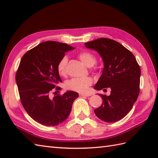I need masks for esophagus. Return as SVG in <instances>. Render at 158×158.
<instances>
[{"label": "esophagus", "mask_w": 158, "mask_h": 158, "mask_svg": "<svg viewBox=\"0 0 158 158\" xmlns=\"http://www.w3.org/2000/svg\"><path fill=\"white\" fill-rule=\"evenodd\" d=\"M91 95L89 94H79V96H81V97H83V96H86V97H88V96H90Z\"/></svg>", "instance_id": "1"}]
</instances>
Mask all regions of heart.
<instances>
[{"label": "heart", "mask_w": 158, "mask_h": 158, "mask_svg": "<svg viewBox=\"0 0 158 158\" xmlns=\"http://www.w3.org/2000/svg\"><path fill=\"white\" fill-rule=\"evenodd\" d=\"M78 57L84 64L88 67L94 66L96 62V57L93 53L89 51H82L78 53ZM67 64H68V58L67 56H62L57 64V70L60 75L65 77L67 75ZM96 66H94L93 70L96 71ZM92 79L89 77H81V78H73L67 81L66 83V88L72 91L77 92L84 93L88 89L89 86L92 85Z\"/></svg>", "instance_id": "heart-1"}]
</instances>
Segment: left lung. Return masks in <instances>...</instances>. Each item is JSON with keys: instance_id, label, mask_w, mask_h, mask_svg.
Here are the masks:
<instances>
[{"instance_id": "obj_1", "label": "left lung", "mask_w": 158, "mask_h": 158, "mask_svg": "<svg viewBox=\"0 0 158 158\" xmlns=\"http://www.w3.org/2000/svg\"><path fill=\"white\" fill-rule=\"evenodd\" d=\"M85 45L100 53L105 65L94 88L111 89L109 96L99 94L103 101L102 105L94 110L96 115L106 122L122 119L132 109L139 94V64L132 52L113 39L99 38Z\"/></svg>"}]
</instances>
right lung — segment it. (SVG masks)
Here are the masks:
<instances>
[{"label":"right lung","instance_id":"1","mask_svg":"<svg viewBox=\"0 0 158 158\" xmlns=\"http://www.w3.org/2000/svg\"><path fill=\"white\" fill-rule=\"evenodd\" d=\"M74 48L66 43L45 41L28 50L21 59L15 79L21 102L36 122L55 126L63 122L71 111L78 94L68 91L51 98L62 82L57 64L65 53ZM57 94V93H56Z\"/></svg>","mask_w":158,"mask_h":158}]
</instances>
